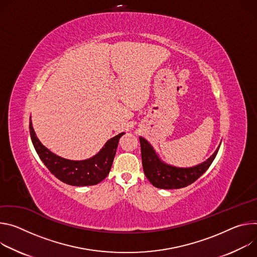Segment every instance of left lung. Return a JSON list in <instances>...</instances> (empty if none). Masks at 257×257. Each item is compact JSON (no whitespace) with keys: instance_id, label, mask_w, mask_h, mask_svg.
Masks as SVG:
<instances>
[{"instance_id":"1","label":"left lung","mask_w":257,"mask_h":257,"mask_svg":"<svg viewBox=\"0 0 257 257\" xmlns=\"http://www.w3.org/2000/svg\"><path fill=\"white\" fill-rule=\"evenodd\" d=\"M142 163L146 178L156 188L159 189H181L187 187L200 178L212 161L214 160L219 146L214 153L204 162L192 167H177L163 162L149 142L140 137Z\"/></svg>"}]
</instances>
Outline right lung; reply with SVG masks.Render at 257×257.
I'll return each mask as SVG.
<instances>
[{"instance_id": "add662e5", "label": "right lung", "mask_w": 257, "mask_h": 257, "mask_svg": "<svg viewBox=\"0 0 257 257\" xmlns=\"http://www.w3.org/2000/svg\"><path fill=\"white\" fill-rule=\"evenodd\" d=\"M30 133L34 147L51 174L61 182L76 186H93L102 182L109 174L119 139L124 133L111 138L93 157L84 160H69L51 152L38 139L30 119Z\"/></svg>"}]
</instances>
